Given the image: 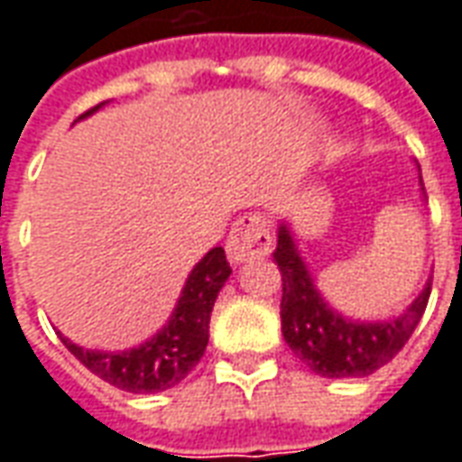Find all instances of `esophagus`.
<instances>
[{"mask_svg":"<svg viewBox=\"0 0 462 462\" xmlns=\"http://www.w3.org/2000/svg\"><path fill=\"white\" fill-rule=\"evenodd\" d=\"M226 252L231 262H246L272 252V234L267 221L256 213L241 216L226 238Z\"/></svg>","mask_w":462,"mask_h":462,"instance_id":"esophagus-1","label":"esophagus"}]
</instances>
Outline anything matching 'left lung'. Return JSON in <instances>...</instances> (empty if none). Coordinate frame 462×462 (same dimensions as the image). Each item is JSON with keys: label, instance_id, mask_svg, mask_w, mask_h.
Instances as JSON below:
<instances>
[{"label": "left lung", "instance_id": "1", "mask_svg": "<svg viewBox=\"0 0 462 462\" xmlns=\"http://www.w3.org/2000/svg\"><path fill=\"white\" fill-rule=\"evenodd\" d=\"M274 262L282 274V336L305 366L328 379L368 376L389 364L414 333L432 290V282H427L422 295L394 320L354 323L325 305L284 224L277 234Z\"/></svg>", "mask_w": 462, "mask_h": 462}]
</instances>
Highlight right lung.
<instances>
[{
    "label": "right lung",
    "instance_id": "obj_1",
    "mask_svg": "<svg viewBox=\"0 0 462 462\" xmlns=\"http://www.w3.org/2000/svg\"><path fill=\"white\" fill-rule=\"evenodd\" d=\"M96 108L98 106L88 108L83 116L94 114ZM228 274L231 267L226 262L224 249L221 246L210 249L190 272L170 323L154 338L132 351L104 354V351L80 348L63 336L60 340L91 374L122 392H132V394L165 392L170 386L180 383L206 354L213 302L228 280Z\"/></svg>",
    "mask_w": 462,
    "mask_h": 462
}]
</instances>
